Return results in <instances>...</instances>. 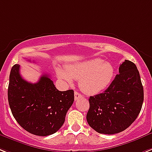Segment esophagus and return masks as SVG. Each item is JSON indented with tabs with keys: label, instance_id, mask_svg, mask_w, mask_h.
<instances>
[{
	"label": "esophagus",
	"instance_id": "34e87169",
	"mask_svg": "<svg viewBox=\"0 0 152 152\" xmlns=\"http://www.w3.org/2000/svg\"><path fill=\"white\" fill-rule=\"evenodd\" d=\"M83 97V95L81 94H80V93H78V92H75V94H74V99H75V100H77L78 99H80V98H82Z\"/></svg>",
	"mask_w": 152,
	"mask_h": 152
}]
</instances>
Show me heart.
<instances>
[{"mask_svg": "<svg viewBox=\"0 0 152 152\" xmlns=\"http://www.w3.org/2000/svg\"><path fill=\"white\" fill-rule=\"evenodd\" d=\"M114 68L110 62L101 58H92L66 66V70L57 69L59 79L71 83L79 80V86L85 94L94 95L105 90L114 76Z\"/></svg>", "mask_w": 152, "mask_h": 152, "instance_id": "b5f03b06", "label": "heart"}]
</instances>
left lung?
Returning <instances> with one entry per match:
<instances>
[{
	"instance_id": "obj_1",
	"label": "left lung",
	"mask_w": 152,
	"mask_h": 152,
	"mask_svg": "<svg viewBox=\"0 0 152 152\" xmlns=\"http://www.w3.org/2000/svg\"><path fill=\"white\" fill-rule=\"evenodd\" d=\"M143 100V86L137 66L125 60L120 65L119 74L109 87L102 94L90 96L86 121L98 133H119L136 120Z\"/></svg>"
}]
</instances>
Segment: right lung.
Returning <instances> with one entry per match:
<instances>
[{
  "mask_svg": "<svg viewBox=\"0 0 152 152\" xmlns=\"http://www.w3.org/2000/svg\"><path fill=\"white\" fill-rule=\"evenodd\" d=\"M8 103L11 113L25 131L38 136L56 133L65 122L74 101V91H59L48 75L43 74L35 83L20 75V66L11 68L9 77Z\"/></svg>",
  "mask_w": 152,
  "mask_h": 152,
  "instance_id": "1",
  "label": "right lung"
}]
</instances>
